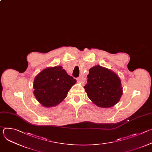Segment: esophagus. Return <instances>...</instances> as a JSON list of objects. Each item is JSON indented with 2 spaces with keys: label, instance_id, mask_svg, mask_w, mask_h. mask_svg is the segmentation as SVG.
I'll return each instance as SVG.
<instances>
[{
  "label": "esophagus",
  "instance_id": "34e87169",
  "mask_svg": "<svg viewBox=\"0 0 152 152\" xmlns=\"http://www.w3.org/2000/svg\"><path fill=\"white\" fill-rule=\"evenodd\" d=\"M77 80L78 82H79L84 83L85 81V78L84 77L80 76H79V77H78L77 78Z\"/></svg>",
  "mask_w": 152,
  "mask_h": 152
}]
</instances>
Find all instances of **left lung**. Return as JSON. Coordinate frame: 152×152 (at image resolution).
I'll return each instance as SVG.
<instances>
[{
    "label": "left lung",
    "instance_id": "obj_1",
    "mask_svg": "<svg viewBox=\"0 0 152 152\" xmlns=\"http://www.w3.org/2000/svg\"><path fill=\"white\" fill-rule=\"evenodd\" d=\"M87 77V83L83 88L94 104L101 107H110L118 103L123 88L116 73L100 66H96L90 69Z\"/></svg>",
    "mask_w": 152,
    "mask_h": 152
}]
</instances>
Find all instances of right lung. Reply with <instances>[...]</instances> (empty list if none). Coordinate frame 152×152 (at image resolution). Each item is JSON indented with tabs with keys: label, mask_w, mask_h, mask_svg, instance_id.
I'll list each match as a JSON object with an SVG mask.
<instances>
[{
	"label": "right lung",
	"mask_w": 152,
	"mask_h": 152,
	"mask_svg": "<svg viewBox=\"0 0 152 152\" xmlns=\"http://www.w3.org/2000/svg\"><path fill=\"white\" fill-rule=\"evenodd\" d=\"M76 80L69 75L61 66L47 68L35 78L34 94L37 100L45 107L61 103Z\"/></svg>",
	"instance_id": "1"
}]
</instances>
